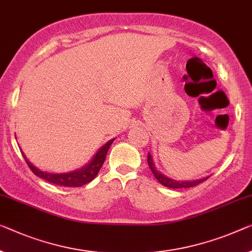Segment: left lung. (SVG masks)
Here are the masks:
<instances>
[{
    "label": "left lung",
    "mask_w": 252,
    "mask_h": 252,
    "mask_svg": "<svg viewBox=\"0 0 252 252\" xmlns=\"http://www.w3.org/2000/svg\"><path fill=\"white\" fill-rule=\"evenodd\" d=\"M148 163L150 165L151 170H152L154 177L157 178L158 183H160L161 185L165 186V187H168V188H175V189H177V188H190V187H195V186L202 184L203 181L207 180L208 178H210V177H206V178H204V179H199V180H195V181H176V180L170 179V178H166L165 176L161 175L160 172L157 171L156 168H154V164H153V161H152V157H151L150 153L148 154Z\"/></svg>",
    "instance_id": "obj_1"
}]
</instances>
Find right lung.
<instances>
[{"mask_svg": "<svg viewBox=\"0 0 252 252\" xmlns=\"http://www.w3.org/2000/svg\"><path fill=\"white\" fill-rule=\"evenodd\" d=\"M114 139H110L109 142H107L101 149L98 151V153L95 154L94 158H92V161L84 168L77 170V171L68 172V173H47L42 172L40 170L30 163V162L27 160L25 154L22 152V156L25 158L27 164L30 168V170L36 175L37 177L41 178L46 181H48L50 184L57 185V186H63V187H80V186H83L88 183H90L98 175L99 170L101 169L104 160H106V156L108 150H109L110 145L113 144Z\"/></svg>", "mask_w": 252, "mask_h": 252, "instance_id": "add662e5", "label": "right lung"}]
</instances>
